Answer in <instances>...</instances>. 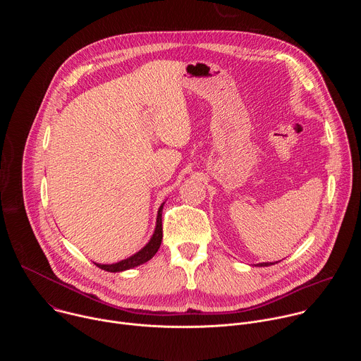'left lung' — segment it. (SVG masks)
Listing matches in <instances>:
<instances>
[{
	"mask_svg": "<svg viewBox=\"0 0 361 361\" xmlns=\"http://www.w3.org/2000/svg\"><path fill=\"white\" fill-rule=\"evenodd\" d=\"M271 264H273V263H262V264H259V266H262V267L266 266V267H267V266H271Z\"/></svg>",
	"mask_w": 361,
	"mask_h": 361,
	"instance_id": "left-lung-1",
	"label": "left lung"
}]
</instances>
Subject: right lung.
I'll use <instances>...</instances> for the list:
<instances>
[{
  "mask_svg": "<svg viewBox=\"0 0 361 361\" xmlns=\"http://www.w3.org/2000/svg\"><path fill=\"white\" fill-rule=\"evenodd\" d=\"M163 205L164 202L161 204V207L159 210V216H157V226H156V231H154L149 243L142 248L140 250L137 254L131 255L130 259H126L120 263H116V264H97L94 263L97 267H99L101 270H106V271H110V273H117V271H124V270H128V269H133V267H137L145 262H148L151 257L156 254L161 245V240H163V221H161V213H163Z\"/></svg>",
  "mask_w": 361,
  "mask_h": 361,
  "instance_id": "add662e5",
  "label": "right lung"
}]
</instances>
